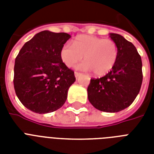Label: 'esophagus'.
Returning <instances> with one entry per match:
<instances>
[{
  "mask_svg": "<svg viewBox=\"0 0 154 154\" xmlns=\"http://www.w3.org/2000/svg\"><path fill=\"white\" fill-rule=\"evenodd\" d=\"M74 74H75V77H78L80 75H82V73H81V72H75Z\"/></svg>",
  "mask_w": 154,
  "mask_h": 154,
  "instance_id": "esophagus-1",
  "label": "esophagus"
}]
</instances>
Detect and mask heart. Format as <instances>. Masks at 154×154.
I'll return each mask as SVG.
<instances>
[{"mask_svg": "<svg viewBox=\"0 0 154 154\" xmlns=\"http://www.w3.org/2000/svg\"><path fill=\"white\" fill-rule=\"evenodd\" d=\"M82 68L93 71L98 77L105 76L113 69L118 57L117 44L112 40L90 35H80L72 45H65L60 49V58L67 67H72L81 61Z\"/></svg>", "mask_w": 154, "mask_h": 154, "instance_id": "heart-1", "label": "heart"}]
</instances>
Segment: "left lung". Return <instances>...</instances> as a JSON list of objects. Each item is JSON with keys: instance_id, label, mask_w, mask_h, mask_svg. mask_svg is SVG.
<instances>
[{"instance_id": "1", "label": "left lung", "mask_w": 154, "mask_h": 154, "mask_svg": "<svg viewBox=\"0 0 154 154\" xmlns=\"http://www.w3.org/2000/svg\"><path fill=\"white\" fill-rule=\"evenodd\" d=\"M117 44L118 57L109 73L91 78L87 91L89 102L97 109L116 112L129 107L141 89L143 74L141 56L130 42L117 33H110Z\"/></svg>"}]
</instances>
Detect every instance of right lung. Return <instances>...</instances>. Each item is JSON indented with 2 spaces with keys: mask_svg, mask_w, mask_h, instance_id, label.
Listing matches in <instances>:
<instances>
[{
  "mask_svg": "<svg viewBox=\"0 0 154 154\" xmlns=\"http://www.w3.org/2000/svg\"><path fill=\"white\" fill-rule=\"evenodd\" d=\"M71 36L45 30L25 43L17 56L13 85L23 105L37 113L56 111L65 104L74 72L60 58Z\"/></svg>",
  "mask_w": 154,
  "mask_h": 154,
  "instance_id": "1",
  "label": "right lung"
}]
</instances>
